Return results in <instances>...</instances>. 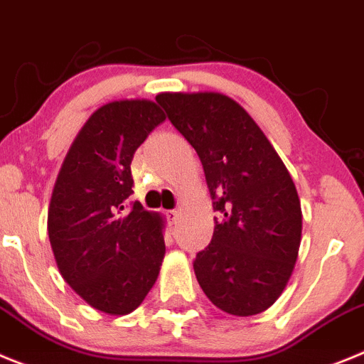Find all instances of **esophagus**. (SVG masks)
Instances as JSON below:
<instances>
[{
	"label": "esophagus",
	"instance_id": "esophagus-1",
	"mask_svg": "<svg viewBox=\"0 0 364 364\" xmlns=\"http://www.w3.org/2000/svg\"><path fill=\"white\" fill-rule=\"evenodd\" d=\"M166 219H168V223L170 225H174L176 221H178L179 219V210H166Z\"/></svg>",
	"mask_w": 364,
	"mask_h": 364
}]
</instances>
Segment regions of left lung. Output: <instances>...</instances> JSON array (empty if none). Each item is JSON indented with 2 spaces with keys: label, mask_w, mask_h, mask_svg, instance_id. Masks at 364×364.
Returning <instances> with one entry per match:
<instances>
[{
  "label": "left lung",
  "mask_w": 364,
  "mask_h": 364,
  "mask_svg": "<svg viewBox=\"0 0 364 364\" xmlns=\"http://www.w3.org/2000/svg\"><path fill=\"white\" fill-rule=\"evenodd\" d=\"M201 159L215 219L194 272L223 312L255 316L287 287L301 245V203L287 166L241 105L215 92L159 94Z\"/></svg>",
  "instance_id": "1"
}]
</instances>
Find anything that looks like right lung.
Listing matches in <instances>:
<instances>
[{"label": "right lung", "mask_w": 364, "mask_h": 364, "mask_svg": "<svg viewBox=\"0 0 364 364\" xmlns=\"http://www.w3.org/2000/svg\"><path fill=\"white\" fill-rule=\"evenodd\" d=\"M165 114L146 100L114 101L90 116L60 170L48 239L63 279L90 306L112 316L136 310L165 255L161 218L127 201L134 154Z\"/></svg>", "instance_id": "right-lung-1"}]
</instances>
